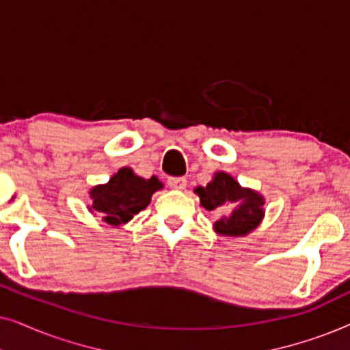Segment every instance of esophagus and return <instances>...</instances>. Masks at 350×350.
<instances>
[{
  "label": "esophagus",
  "instance_id": "obj_1",
  "mask_svg": "<svg viewBox=\"0 0 350 350\" xmlns=\"http://www.w3.org/2000/svg\"><path fill=\"white\" fill-rule=\"evenodd\" d=\"M169 186L172 189H185L186 188V178H183V176H176V178H170L169 180Z\"/></svg>",
  "mask_w": 350,
  "mask_h": 350
}]
</instances>
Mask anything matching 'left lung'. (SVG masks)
Wrapping results in <instances>:
<instances>
[{
	"instance_id": "left-lung-1",
	"label": "left lung",
	"mask_w": 350,
	"mask_h": 350,
	"mask_svg": "<svg viewBox=\"0 0 350 350\" xmlns=\"http://www.w3.org/2000/svg\"><path fill=\"white\" fill-rule=\"evenodd\" d=\"M194 193L199 196L200 205L210 212L234 204L231 213L213 223V231L221 237H245L265 218V196L252 188H243L226 172H215L207 186H198Z\"/></svg>"
}]
</instances>
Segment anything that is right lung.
<instances>
[{
    "mask_svg": "<svg viewBox=\"0 0 350 350\" xmlns=\"http://www.w3.org/2000/svg\"><path fill=\"white\" fill-rule=\"evenodd\" d=\"M164 188L157 176L143 178L131 167H122L114 174L108 183L97 185L89 191L92 205L89 212L100 215L109 226L119 228L145 210L151 202L152 194Z\"/></svg>",
    "mask_w": 350,
    "mask_h": 350,
    "instance_id": "1",
    "label": "right lung"
}]
</instances>
